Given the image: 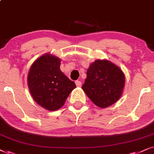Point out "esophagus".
Segmentation results:
<instances>
[{
  "mask_svg": "<svg viewBox=\"0 0 154 154\" xmlns=\"http://www.w3.org/2000/svg\"><path fill=\"white\" fill-rule=\"evenodd\" d=\"M75 84H76V85H77V87H81L82 86V82L80 81H79V80H77L75 82Z\"/></svg>",
  "mask_w": 154,
  "mask_h": 154,
  "instance_id": "esophagus-1",
  "label": "esophagus"
}]
</instances>
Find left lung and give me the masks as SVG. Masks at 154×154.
<instances>
[{
  "label": "left lung",
  "mask_w": 154,
  "mask_h": 154,
  "mask_svg": "<svg viewBox=\"0 0 154 154\" xmlns=\"http://www.w3.org/2000/svg\"><path fill=\"white\" fill-rule=\"evenodd\" d=\"M125 82L120 67L107 60H96L90 65L82 89L99 108H107L118 101Z\"/></svg>",
  "instance_id": "8db88e82"
}]
</instances>
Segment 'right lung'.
I'll return each mask as SVG.
<instances>
[{
	"label": "right lung",
	"mask_w": 154,
	"mask_h": 154,
	"mask_svg": "<svg viewBox=\"0 0 154 154\" xmlns=\"http://www.w3.org/2000/svg\"><path fill=\"white\" fill-rule=\"evenodd\" d=\"M60 65V59L46 53L34 61L28 74V87L32 98L51 111L62 107L76 88L75 82L61 72Z\"/></svg>",
	"instance_id": "1"
}]
</instances>
